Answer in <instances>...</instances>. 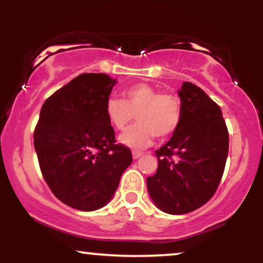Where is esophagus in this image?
<instances>
[{
	"label": "esophagus",
	"instance_id": "34e87169",
	"mask_svg": "<svg viewBox=\"0 0 263 263\" xmlns=\"http://www.w3.org/2000/svg\"><path fill=\"white\" fill-rule=\"evenodd\" d=\"M141 156H142V152H140V151H132V157H134V159L140 158Z\"/></svg>",
	"mask_w": 263,
	"mask_h": 263
}]
</instances>
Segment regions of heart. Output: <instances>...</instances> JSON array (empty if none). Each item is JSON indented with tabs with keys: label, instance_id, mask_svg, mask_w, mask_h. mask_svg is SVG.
<instances>
[{
	"label": "heart",
	"instance_id": "obj_1",
	"mask_svg": "<svg viewBox=\"0 0 263 263\" xmlns=\"http://www.w3.org/2000/svg\"><path fill=\"white\" fill-rule=\"evenodd\" d=\"M106 116L111 125L123 131L135 119L138 123L120 136L122 144L142 149L152 143L155 136L164 140L172 136L182 121V101L177 95L159 92L146 83H137L122 90L121 99L106 101Z\"/></svg>",
	"mask_w": 263,
	"mask_h": 263
}]
</instances>
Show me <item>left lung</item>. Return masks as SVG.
Instances as JSON below:
<instances>
[{"label": "left lung", "mask_w": 263, "mask_h": 263, "mask_svg": "<svg viewBox=\"0 0 263 263\" xmlns=\"http://www.w3.org/2000/svg\"><path fill=\"white\" fill-rule=\"evenodd\" d=\"M182 121L156 151L158 168L147 189L162 211L182 215L203 206L215 194L224 174L229 132L221 110L200 87L183 83Z\"/></svg>", "instance_id": "8db88e82"}]
</instances>
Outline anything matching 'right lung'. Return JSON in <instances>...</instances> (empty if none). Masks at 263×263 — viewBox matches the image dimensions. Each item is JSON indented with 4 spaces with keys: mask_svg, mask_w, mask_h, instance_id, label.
<instances>
[{
    "mask_svg": "<svg viewBox=\"0 0 263 263\" xmlns=\"http://www.w3.org/2000/svg\"><path fill=\"white\" fill-rule=\"evenodd\" d=\"M116 80L84 73L44 101L34 128V148L45 183L60 201L83 211L112 198L131 149L116 143L106 101Z\"/></svg>",
    "mask_w": 263,
    "mask_h": 263,
    "instance_id": "obj_1",
    "label": "right lung"
}]
</instances>
